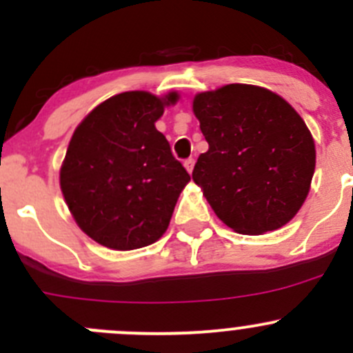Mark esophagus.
<instances>
[{"instance_id":"1","label":"esophagus","mask_w":353,"mask_h":353,"mask_svg":"<svg viewBox=\"0 0 353 353\" xmlns=\"http://www.w3.org/2000/svg\"><path fill=\"white\" fill-rule=\"evenodd\" d=\"M184 167H186V170L190 174L193 172V167H194V159H193V157H190V159L184 160Z\"/></svg>"}]
</instances>
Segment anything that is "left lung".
<instances>
[{
    "instance_id": "1",
    "label": "left lung",
    "mask_w": 353,
    "mask_h": 353,
    "mask_svg": "<svg viewBox=\"0 0 353 353\" xmlns=\"http://www.w3.org/2000/svg\"><path fill=\"white\" fill-rule=\"evenodd\" d=\"M193 112L208 141L193 181L216 216L249 236L290 222L316 167L314 140L295 109L268 88L230 83L198 94Z\"/></svg>"
}]
</instances>
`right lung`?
<instances>
[{
	"label": "right lung",
	"instance_id": "1",
	"mask_svg": "<svg viewBox=\"0 0 353 353\" xmlns=\"http://www.w3.org/2000/svg\"><path fill=\"white\" fill-rule=\"evenodd\" d=\"M163 99L123 92L99 104L74 130L59 172L74 222L95 243L117 251L162 237L190 174L155 128Z\"/></svg>",
	"mask_w": 353,
	"mask_h": 353
}]
</instances>
